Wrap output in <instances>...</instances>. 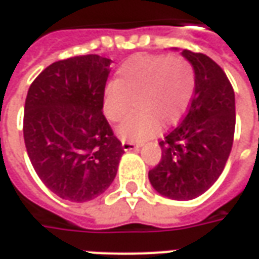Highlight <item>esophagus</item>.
<instances>
[{"label": "esophagus", "instance_id": "1", "mask_svg": "<svg viewBox=\"0 0 259 259\" xmlns=\"http://www.w3.org/2000/svg\"><path fill=\"white\" fill-rule=\"evenodd\" d=\"M141 144H137V143H130V141H123L122 143V148L124 151H135L137 148H140Z\"/></svg>", "mask_w": 259, "mask_h": 259}]
</instances>
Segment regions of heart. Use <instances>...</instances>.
Returning <instances> with one entry per match:
<instances>
[{
    "label": "heart",
    "mask_w": 259,
    "mask_h": 259,
    "mask_svg": "<svg viewBox=\"0 0 259 259\" xmlns=\"http://www.w3.org/2000/svg\"><path fill=\"white\" fill-rule=\"evenodd\" d=\"M195 89L193 65L182 57L135 55L120 65L104 93V113L119 122L137 104V111L116 130L122 140L143 141L163 124L179 122Z\"/></svg>",
    "instance_id": "1"
}]
</instances>
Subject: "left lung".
<instances>
[{
  "mask_svg": "<svg viewBox=\"0 0 259 259\" xmlns=\"http://www.w3.org/2000/svg\"><path fill=\"white\" fill-rule=\"evenodd\" d=\"M182 55L194 68V96L182 123L159 141L162 158L148 179L163 197L185 201L204 194L222 174L233 146L236 105L217 62L189 50Z\"/></svg>",
  "mask_w": 259,
  "mask_h": 259,
  "instance_id": "left-lung-1",
  "label": "left lung"
}]
</instances>
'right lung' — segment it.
<instances>
[{
    "mask_svg": "<svg viewBox=\"0 0 259 259\" xmlns=\"http://www.w3.org/2000/svg\"><path fill=\"white\" fill-rule=\"evenodd\" d=\"M109 65L100 55L58 61L27 91V155L42 183L64 200H94L118 172L124 151L102 113Z\"/></svg>",
    "mask_w": 259,
    "mask_h": 259,
    "instance_id": "obj_1",
    "label": "right lung"
}]
</instances>
